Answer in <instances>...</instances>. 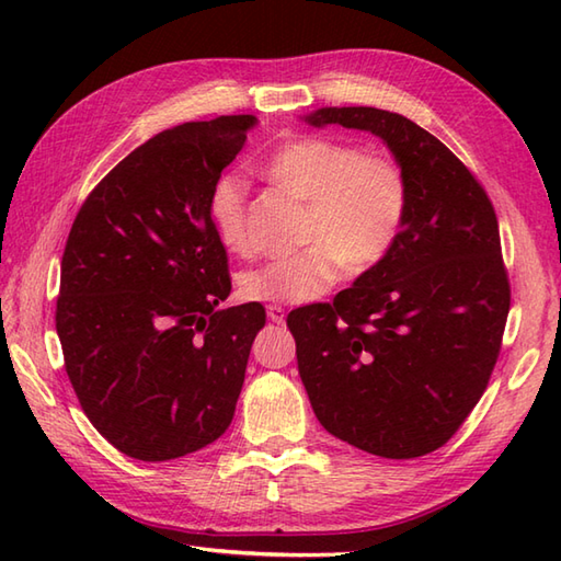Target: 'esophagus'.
<instances>
[{"instance_id":"esophagus-1","label":"esophagus","mask_w":561,"mask_h":561,"mask_svg":"<svg viewBox=\"0 0 561 561\" xmlns=\"http://www.w3.org/2000/svg\"><path fill=\"white\" fill-rule=\"evenodd\" d=\"M267 318L272 320V323H284V318H287V313H284V308L282 306H277V304H272V306H267Z\"/></svg>"}]
</instances>
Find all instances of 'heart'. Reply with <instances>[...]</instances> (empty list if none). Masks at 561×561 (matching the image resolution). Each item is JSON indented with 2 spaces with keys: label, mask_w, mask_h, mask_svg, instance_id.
<instances>
[{
  "label": "heart",
  "mask_w": 561,
  "mask_h": 561,
  "mask_svg": "<svg viewBox=\"0 0 561 561\" xmlns=\"http://www.w3.org/2000/svg\"><path fill=\"white\" fill-rule=\"evenodd\" d=\"M262 171L308 202L301 231L308 248L241 274L243 299L311 304L330 291L344 265L352 272L371 270L398 243L410 190L396 159L366 153L347 139L311 135L282 145ZM211 219L226 248L243 255L253 250L241 178L226 175L214 187Z\"/></svg>",
  "instance_id": "1"
}]
</instances>
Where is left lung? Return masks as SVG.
<instances>
[{
    "instance_id": "obj_1",
    "label": "left lung",
    "mask_w": 561,
    "mask_h": 561,
    "mask_svg": "<svg viewBox=\"0 0 561 561\" xmlns=\"http://www.w3.org/2000/svg\"><path fill=\"white\" fill-rule=\"evenodd\" d=\"M301 121L376 135L410 190L390 253L332 304L289 313L301 383L332 436L380 458L426 456L480 402L502 347L511 291L494 207L404 115L359 105Z\"/></svg>"
}]
</instances>
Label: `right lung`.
<instances>
[{
	"mask_svg": "<svg viewBox=\"0 0 561 561\" xmlns=\"http://www.w3.org/2000/svg\"><path fill=\"white\" fill-rule=\"evenodd\" d=\"M255 115L153 135L83 202L62 255L57 337L91 424L125 456L161 462L229 428L265 308L231 294L211 221L221 171Z\"/></svg>",
	"mask_w": 561,
	"mask_h": 561,
	"instance_id": "obj_1",
	"label": "right lung"
}]
</instances>
